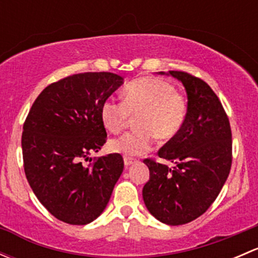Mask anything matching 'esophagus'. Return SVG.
<instances>
[{
	"label": "esophagus",
	"instance_id": "esophagus-1",
	"mask_svg": "<svg viewBox=\"0 0 258 258\" xmlns=\"http://www.w3.org/2000/svg\"><path fill=\"white\" fill-rule=\"evenodd\" d=\"M123 162H124V166H126V168H127V167H128V166H131L132 163L136 162V161H135L134 158H131V157H124L123 158Z\"/></svg>",
	"mask_w": 258,
	"mask_h": 258
}]
</instances>
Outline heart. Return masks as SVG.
Returning a JSON list of instances; mask_svg holds the SVG:
<instances>
[{
    "label": "heart",
    "mask_w": 258,
    "mask_h": 258,
    "mask_svg": "<svg viewBox=\"0 0 258 258\" xmlns=\"http://www.w3.org/2000/svg\"><path fill=\"white\" fill-rule=\"evenodd\" d=\"M136 114L137 130L111 140L112 152L142 155L151 150L155 136L163 141L173 139L186 122L188 102L167 81L145 77L127 85L123 101L107 98L101 107L103 124L112 134L122 131Z\"/></svg>",
    "instance_id": "b5f03b06"
}]
</instances>
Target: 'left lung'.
<instances>
[{
  "label": "left lung",
  "instance_id": "8db88e82",
  "mask_svg": "<svg viewBox=\"0 0 258 258\" xmlns=\"http://www.w3.org/2000/svg\"><path fill=\"white\" fill-rule=\"evenodd\" d=\"M168 75L186 88L188 114L181 131L158 151V157L175 166L144 160L150 179L142 196L151 215L178 226L204 215L217 199L232 165V134L222 103L204 80L183 71Z\"/></svg>",
  "mask_w": 258,
  "mask_h": 258
}]
</instances>
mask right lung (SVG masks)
Wrapping results in <instances>:
<instances>
[{
	"label": "right lung",
	"instance_id": "1",
	"mask_svg": "<svg viewBox=\"0 0 258 258\" xmlns=\"http://www.w3.org/2000/svg\"><path fill=\"white\" fill-rule=\"evenodd\" d=\"M122 83L111 72L67 76L48 85L26 117L21 141L26 178L38 201L62 222L96 220L123 171L119 153L86 165L106 144L101 107Z\"/></svg>",
	"mask_w": 258,
	"mask_h": 258
}]
</instances>
